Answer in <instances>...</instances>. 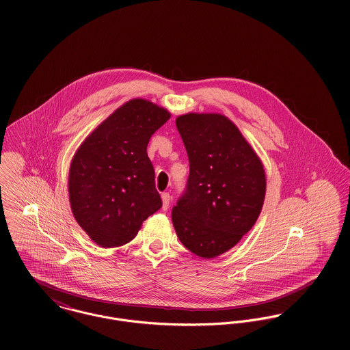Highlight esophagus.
<instances>
[{
    "label": "esophagus",
    "mask_w": 350,
    "mask_h": 350,
    "mask_svg": "<svg viewBox=\"0 0 350 350\" xmlns=\"http://www.w3.org/2000/svg\"><path fill=\"white\" fill-rule=\"evenodd\" d=\"M161 200H163V210H167L170 206V202H171V196L168 193H163Z\"/></svg>",
    "instance_id": "1"
}]
</instances>
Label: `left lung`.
Masks as SVG:
<instances>
[{
	"label": "left lung",
	"mask_w": 350,
	"mask_h": 350,
	"mask_svg": "<svg viewBox=\"0 0 350 350\" xmlns=\"http://www.w3.org/2000/svg\"><path fill=\"white\" fill-rule=\"evenodd\" d=\"M175 122L190 175L172 208V224L187 250L213 258L232 250L256 224L265 198L264 165L224 114L187 113Z\"/></svg>",
	"instance_id": "1"
}]
</instances>
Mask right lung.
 I'll list each match as a JSON object with an SVG mask.
<instances>
[{"mask_svg": "<svg viewBox=\"0 0 350 350\" xmlns=\"http://www.w3.org/2000/svg\"><path fill=\"white\" fill-rule=\"evenodd\" d=\"M143 98L125 102L85 139L68 172L70 206L78 225L102 248L132 241L161 207L147 146L170 120Z\"/></svg>", "mask_w": 350, "mask_h": 350, "instance_id": "right-lung-1", "label": "right lung"}]
</instances>
